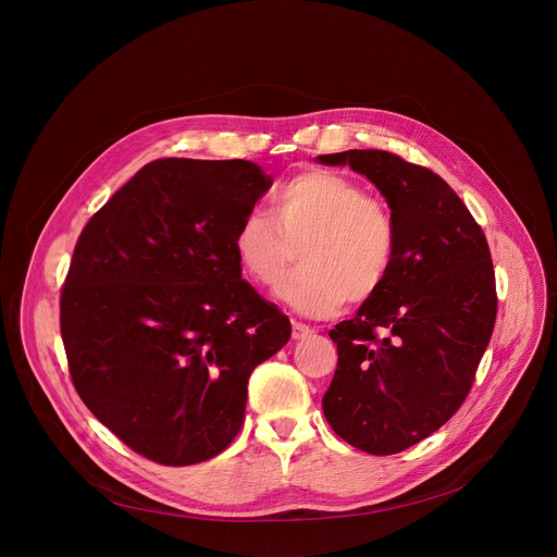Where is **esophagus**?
I'll list each match as a JSON object with an SVG mask.
<instances>
[{
  "label": "esophagus",
  "mask_w": 557,
  "mask_h": 557,
  "mask_svg": "<svg viewBox=\"0 0 557 557\" xmlns=\"http://www.w3.org/2000/svg\"><path fill=\"white\" fill-rule=\"evenodd\" d=\"M313 329L305 322H293V341H307L313 336Z\"/></svg>",
  "instance_id": "esophagus-1"
}]
</instances>
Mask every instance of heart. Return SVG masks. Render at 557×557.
Listing matches in <instances>:
<instances>
[{
    "label": "heart",
    "instance_id": "obj_1",
    "mask_svg": "<svg viewBox=\"0 0 557 557\" xmlns=\"http://www.w3.org/2000/svg\"><path fill=\"white\" fill-rule=\"evenodd\" d=\"M271 215L246 212L233 235L239 269L259 286L280 280L298 250V271L273 295L300 315L329 318L364 302L387 280L396 252L389 208L338 172L295 174L271 197Z\"/></svg>",
    "mask_w": 557,
    "mask_h": 557
}]
</instances>
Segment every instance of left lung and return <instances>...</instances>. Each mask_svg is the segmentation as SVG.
I'll list each match as a JSON object with an SVG mask.
<instances>
[{
	"mask_svg": "<svg viewBox=\"0 0 557 557\" xmlns=\"http://www.w3.org/2000/svg\"><path fill=\"white\" fill-rule=\"evenodd\" d=\"M318 163L372 181L396 224L387 280L329 331L338 369L322 398L341 438L394 455L446 423L472 387L497 315L491 250L438 174L383 150L322 154Z\"/></svg>",
	"mask_w": 557,
	"mask_h": 557,
	"instance_id": "1",
	"label": "left lung"
}]
</instances>
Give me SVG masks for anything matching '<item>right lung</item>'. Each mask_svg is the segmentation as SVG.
I'll return each instance as SVG.
<instances>
[{"label": "right lung", "mask_w": 557, "mask_h": 557, "mask_svg": "<svg viewBox=\"0 0 557 557\" xmlns=\"http://www.w3.org/2000/svg\"><path fill=\"white\" fill-rule=\"evenodd\" d=\"M273 185L252 161L161 159L85 226L62 288L69 372L138 455L193 466L242 428L252 369L288 318L242 280L233 235Z\"/></svg>", "instance_id": "obj_1"}]
</instances>
